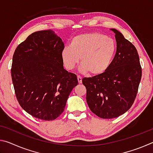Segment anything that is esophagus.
<instances>
[{
  "label": "esophagus",
  "mask_w": 153,
  "mask_h": 153,
  "mask_svg": "<svg viewBox=\"0 0 153 153\" xmlns=\"http://www.w3.org/2000/svg\"><path fill=\"white\" fill-rule=\"evenodd\" d=\"M77 81H78L79 84H82V78L81 77V76H77Z\"/></svg>",
  "instance_id": "obj_1"
}]
</instances>
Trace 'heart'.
<instances>
[{"mask_svg":"<svg viewBox=\"0 0 153 153\" xmlns=\"http://www.w3.org/2000/svg\"><path fill=\"white\" fill-rule=\"evenodd\" d=\"M116 50L112 38L100 33H86L72 38L69 47L61 52V60L67 70L75 68L79 61L82 73L100 75L107 70L112 62Z\"/></svg>","mask_w":153,"mask_h":153,"instance_id":"heart-1","label":"heart"}]
</instances>
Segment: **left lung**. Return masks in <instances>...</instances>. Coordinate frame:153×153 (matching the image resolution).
Returning <instances> with one entry per match:
<instances>
[{
  "label": "left lung",
  "mask_w": 153,
  "mask_h": 153,
  "mask_svg": "<svg viewBox=\"0 0 153 153\" xmlns=\"http://www.w3.org/2000/svg\"><path fill=\"white\" fill-rule=\"evenodd\" d=\"M115 33L117 51L104 73L84 77L86 102L98 117L112 119L123 115L133 105L142 77V68L136 48L122 33Z\"/></svg>",
  "instance_id": "obj_1"
}]
</instances>
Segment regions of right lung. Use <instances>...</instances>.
Segmentation results:
<instances>
[{
  "label": "right lung",
  "instance_id": "right-lung-1",
  "mask_svg": "<svg viewBox=\"0 0 153 153\" xmlns=\"http://www.w3.org/2000/svg\"><path fill=\"white\" fill-rule=\"evenodd\" d=\"M62 39L51 30L32 33L17 46L11 77L21 107L33 117L54 120L63 112L77 76L64 69Z\"/></svg>",
  "mask_w": 153,
  "mask_h": 153
}]
</instances>
